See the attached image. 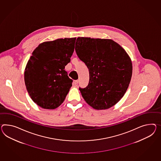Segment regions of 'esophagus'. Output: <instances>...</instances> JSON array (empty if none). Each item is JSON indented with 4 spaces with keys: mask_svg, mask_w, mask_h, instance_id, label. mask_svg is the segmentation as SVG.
<instances>
[{
    "mask_svg": "<svg viewBox=\"0 0 161 161\" xmlns=\"http://www.w3.org/2000/svg\"><path fill=\"white\" fill-rule=\"evenodd\" d=\"M78 83H79V80H74V81H73V84H74L75 85H77Z\"/></svg>",
    "mask_w": 161,
    "mask_h": 161,
    "instance_id": "esophagus-1",
    "label": "esophagus"
}]
</instances>
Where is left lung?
<instances>
[{"mask_svg":"<svg viewBox=\"0 0 161 161\" xmlns=\"http://www.w3.org/2000/svg\"><path fill=\"white\" fill-rule=\"evenodd\" d=\"M75 50L89 70L88 86L79 88L86 103L106 109L124 96L132 75V63L125 50L112 39L79 37Z\"/></svg>","mask_w":161,"mask_h":161,"instance_id":"1","label":"left lung"}]
</instances>
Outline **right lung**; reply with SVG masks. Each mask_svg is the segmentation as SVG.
<instances>
[{
  "label": "right lung",
  "instance_id": "right-lung-1",
  "mask_svg": "<svg viewBox=\"0 0 161 161\" xmlns=\"http://www.w3.org/2000/svg\"><path fill=\"white\" fill-rule=\"evenodd\" d=\"M75 39L61 38L41 43L28 62L25 86L32 100L43 109L60 106L72 86L65 66L70 62Z\"/></svg>",
  "mask_w": 161,
  "mask_h": 161
}]
</instances>
